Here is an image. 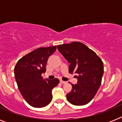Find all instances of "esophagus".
<instances>
[{
    "label": "esophagus",
    "mask_w": 122,
    "mask_h": 122,
    "mask_svg": "<svg viewBox=\"0 0 122 122\" xmlns=\"http://www.w3.org/2000/svg\"><path fill=\"white\" fill-rule=\"evenodd\" d=\"M60 82H61V84H66V81H63V80H60Z\"/></svg>",
    "instance_id": "1"
}]
</instances>
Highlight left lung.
I'll use <instances>...</instances> for the list:
<instances>
[{
    "label": "left lung",
    "mask_w": 122,
    "mask_h": 122,
    "mask_svg": "<svg viewBox=\"0 0 122 122\" xmlns=\"http://www.w3.org/2000/svg\"><path fill=\"white\" fill-rule=\"evenodd\" d=\"M58 50L70 63L69 73L78 76L77 84L66 95L67 101L74 105L88 104L96 96L101 84L104 74V64L94 51L81 42L58 45Z\"/></svg>",
    "instance_id": "1"
}]
</instances>
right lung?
Returning <instances> with one entry per match:
<instances>
[{
	"instance_id": "obj_1",
	"label": "right lung",
	"mask_w": 122,
	"mask_h": 122,
	"mask_svg": "<svg viewBox=\"0 0 122 122\" xmlns=\"http://www.w3.org/2000/svg\"><path fill=\"white\" fill-rule=\"evenodd\" d=\"M56 50V46L41 47L25 55L14 68L15 80L20 93L29 105L41 108L52 100L51 91L59 83L58 79H43L48 59Z\"/></svg>"
}]
</instances>
